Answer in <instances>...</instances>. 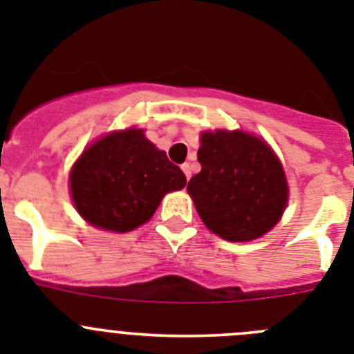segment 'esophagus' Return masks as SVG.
I'll list each match as a JSON object with an SVG mask.
<instances>
[{
    "label": "esophagus",
    "mask_w": 354,
    "mask_h": 354,
    "mask_svg": "<svg viewBox=\"0 0 354 354\" xmlns=\"http://www.w3.org/2000/svg\"><path fill=\"white\" fill-rule=\"evenodd\" d=\"M183 171H184V175H186L187 180L192 179V171H193V165H192V162H184V165H183Z\"/></svg>",
    "instance_id": "1"
}]
</instances>
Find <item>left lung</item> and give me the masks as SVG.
<instances>
[{"label":"left lung","instance_id":"left-lung-1","mask_svg":"<svg viewBox=\"0 0 354 354\" xmlns=\"http://www.w3.org/2000/svg\"><path fill=\"white\" fill-rule=\"evenodd\" d=\"M200 142L202 170L187 183V193L205 227L234 243L264 236L289 196L273 150L243 131L202 133Z\"/></svg>","mask_w":354,"mask_h":354}]
</instances>
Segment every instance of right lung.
<instances>
[{"instance_id":"1","label":"right lung","mask_w":354,"mask_h":354,"mask_svg":"<svg viewBox=\"0 0 354 354\" xmlns=\"http://www.w3.org/2000/svg\"><path fill=\"white\" fill-rule=\"evenodd\" d=\"M74 205L93 227L129 232L152 218L186 175L156 149L142 129L111 133L84 150L71 171Z\"/></svg>"}]
</instances>
